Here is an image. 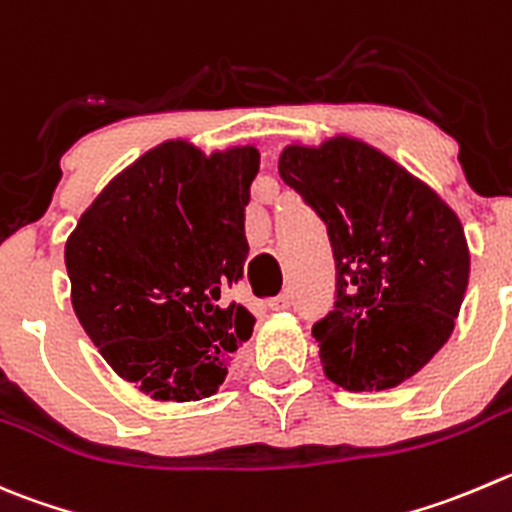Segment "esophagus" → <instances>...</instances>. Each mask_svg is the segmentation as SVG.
<instances>
[{"label": "esophagus", "instance_id": "34e87169", "mask_svg": "<svg viewBox=\"0 0 512 512\" xmlns=\"http://www.w3.org/2000/svg\"><path fill=\"white\" fill-rule=\"evenodd\" d=\"M267 305H270V310H287L290 307V292H282V295L272 297Z\"/></svg>", "mask_w": 512, "mask_h": 512}]
</instances>
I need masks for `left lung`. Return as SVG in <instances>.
Segmentation results:
<instances>
[{
  "label": "left lung",
  "mask_w": 512,
  "mask_h": 512,
  "mask_svg": "<svg viewBox=\"0 0 512 512\" xmlns=\"http://www.w3.org/2000/svg\"><path fill=\"white\" fill-rule=\"evenodd\" d=\"M277 167L327 225L335 255V310L312 327L325 377L350 393L398 388L453 335L470 277L458 215L355 137L292 142Z\"/></svg>",
  "instance_id": "obj_1"
}]
</instances>
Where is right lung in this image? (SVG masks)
Instances as JSON below:
<instances>
[{"instance_id": "right-lung-1", "label": "right lung", "mask_w": 512, "mask_h": 512, "mask_svg": "<svg viewBox=\"0 0 512 512\" xmlns=\"http://www.w3.org/2000/svg\"><path fill=\"white\" fill-rule=\"evenodd\" d=\"M257 147L167 140L119 172L64 245L72 307L99 355L152 400L210 398L255 317L227 300L247 260Z\"/></svg>"}]
</instances>
